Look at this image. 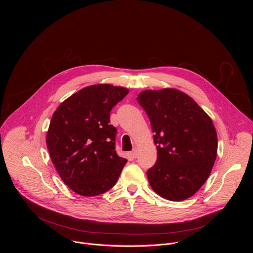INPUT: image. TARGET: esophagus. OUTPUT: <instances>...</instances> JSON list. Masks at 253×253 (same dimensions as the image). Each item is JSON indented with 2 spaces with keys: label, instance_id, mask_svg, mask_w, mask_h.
Returning <instances> with one entry per match:
<instances>
[{
  "label": "esophagus",
  "instance_id": "34e87169",
  "mask_svg": "<svg viewBox=\"0 0 253 253\" xmlns=\"http://www.w3.org/2000/svg\"><path fill=\"white\" fill-rule=\"evenodd\" d=\"M131 155H132V157L133 158H136L137 156H138V149L135 147L133 150H132V152H131Z\"/></svg>",
  "mask_w": 253,
  "mask_h": 253
}]
</instances>
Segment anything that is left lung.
<instances>
[{
  "label": "left lung",
  "mask_w": 253,
  "mask_h": 253,
  "mask_svg": "<svg viewBox=\"0 0 253 253\" xmlns=\"http://www.w3.org/2000/svg\"><path fill=\"white\" fill-rule=\"evenodd\" d=\"M138 103L147 113L157 160L147 171L152 189L171 201L194 195L205 183L217 156V134L211 118L177 89L142 91Z\"/></svg>",
  "instance_id": "1"
}]
</instances>
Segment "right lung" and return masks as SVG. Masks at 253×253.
Returning <instances> with one entry per match:
<instances>
[{
  "label": "right lung",
  "instance_id": "obj_1",
  "mask_svg": "<svg viewBox=\"0 0 253 253\" xmlns=\"http://www.w3.org/2000/svg\"><path fill=\"white\" fill-rule=\"evenodd\" d=\"M129 90L110 84L88 86L62 102L54 112L46 143L63 182L82 196H96L117 182L127 159L115 151L112 108Z\"/></svg>",
  "mask_w": 253,
  "mask_h": 253
}]
</instances>
